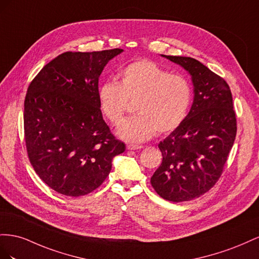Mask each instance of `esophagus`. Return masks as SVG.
Segmentation results:
<instances>
[{
	"instance_id": "1",
	"label": "esophagus",
	"mask_w": 259,
	"mask_h": 259,
	"mask_svg": "<svg viewBox=\"0 0 259 259\" xmlns=\"http://www.w3.org/2000/svg\"><path fill=\"white\" fill-rule=\"evenodd\" d=\"M142 147H143L142 145H138V144H128V145H127V150H130V151L141 150Z\"/></svg>"
}]
</instances>
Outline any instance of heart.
Returning <instances> with one entry per match:
<instances>
[{
  "instance_id": "1",
  "label": "heart",
  "mask_w": 259,
  "mask_h": 259,
  "mask_svg": "<svg viewBox=\"0 0 259 259\" xmlns=\"http://www.w3.org/2000/svg\"><path fill=\"white\" fill-rule=\"evenodd\" d=\"M119 81H105L98 90L102 113L113 124H119L129 101L137 114L125 119L117 134L129 142H142L155 132L166 135L178 128L186 118L192 101L187 79L161 68L156 63L132 62L118 73Z\"/></svg>"
}]
</instances>
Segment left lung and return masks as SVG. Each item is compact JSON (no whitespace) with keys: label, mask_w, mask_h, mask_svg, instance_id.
Masks as SVG:
<instances>
[{"label":"left lung","mask_w":259,"mask_h":259,"mask_svg":"<svg viewBox=\"0 0 259 259\" xmlns=\"http://www.w3.org/2000/svg\"><path fill=\"white\" fill-rule=\"evenodd\" d=\"M161 56L186 69L194 87L189 114L158 144L162 161L151 178L159 196L179 203L203 195L220 178L235 140L236 117L224 78L192 57Z\"/></svg>","instance_id":"left-lung-1"}]
</instances>
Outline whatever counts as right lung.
Masks as SVG:
<instances>
[{"instance_id":"obj_1","label":"right lung","mask_w":259,"mask_h":259,"mask_svg":"<svg viewBox=\"0 0 259 259\" xmlns=\"http://www.w3.org/2000/svg\"><path fill=\"white\" fill-rule=\"evenodd\" d=\"M123 50L65 52L29 84L24 109L25 141L36 175L57 193L81 196L98 189L124 152L103 119L99 78Z\"/></svg>"}]
</instances>
